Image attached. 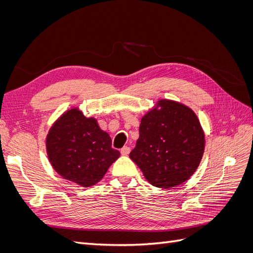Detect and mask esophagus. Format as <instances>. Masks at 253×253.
<instances>
[{
  "mask_svg": "<svg viewBox=\"0 0 253 253\" xmlns=\"http://www.w3.org/2000/svg\"><path fill=\"white\" fill-rule=\"evenodd\" d=\"M129 152H131V149H129V147H124L121 149V154L124 156H126L129 154Z\"/></svg>",
  "mask_w": 253,
  "mask_h": 253,
  "instance_id": "1",
  "label": "esophagus"
}]
</instances>
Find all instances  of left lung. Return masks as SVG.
<instances>
[{"instance_id":"1","label":"left lung","mask_w":253,"mask_h":253,"mask_svg":"<svg viewBox=\"0 0 253 253\" xmlns=\"http://www.w3.org/2000/svg\"><path fill=\"white\" fill-rule=\"evenodd\" d=\"M205 142L203 126L192 109L170 99H159L142 116L139 138L129 158L151 185L171 189L195 173Z\"/></svg>"}]
</instances>
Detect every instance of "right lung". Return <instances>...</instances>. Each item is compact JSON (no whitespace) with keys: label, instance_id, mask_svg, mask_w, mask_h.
<instances>
[{"label":"right lung","instance_id":"1","mask_svg":"<svg viewBox=\"0 0 253 253\" xmlns=\"http://www.w3.org/2000/svg\"><path fill=\"white\" fill-rule=\"evenodd\" d=\"M46 153L61 177L88 188L100 181L120 156L112 139L95 117H85L79 108L65 111L46 136Z\"/></svg>","mask_w":253,"mask_h":253}]
</instances>
